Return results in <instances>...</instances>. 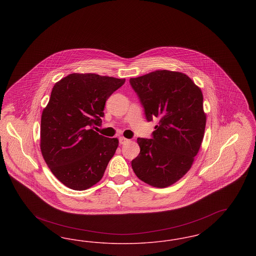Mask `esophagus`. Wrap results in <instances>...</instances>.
Wrapping results in <instances>:
<instances>
[{
	"instance_id": "1",
	"label": "esophagus",
	"mask_w": 256,
	"mask_h": 256,
	"mask_svg": "<svg viewBox=\"0 0 256 256\" xmlns=\"http://www.w3.org/2000/svg\"><path fill=\"white\" fill-rule=\"evenodd\" d=\"M128 141H130V140L126 139V138H124V137H120V138H119V142H120L121 145H124V144L128 143Z\"/></svg>"
}]
</instances>
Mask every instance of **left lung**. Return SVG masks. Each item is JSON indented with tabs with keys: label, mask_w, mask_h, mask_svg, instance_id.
Wrapping results in <instances>:
<instances>
[{
	"label": "left lung",
	"mask_w": 256,
	"mask_h": 256,
	"mask_svg": "<svg viewBox=\"0 0 256 256\" xmlns=\"http://www.w3.org/2000/svg\"><path fill=\"white\" fill-rule=\"evenodd\" d=\"M146 119H159L152 138H138L140 154L132 161L139 180L165 188L190 170L206 130L200 87L185 74L158 70L130 80Z\"/></svg>",
	"instance_id": "left-lung-1"
}]
</instances>
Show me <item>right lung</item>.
Wrapping results in <instances>:
<instances>
[{
	"instance_id": "right-lung-1",
	"label": "right lung",
	"mask_w": 256,
	"mask_h": 256,
	"mask_svg": "<svg viewBox=\"0 0 256 256\" xmlns=\"http://www.w3.org/2000/svg\"><path fill=\"white\" fill-rule=\"evenodd\" d=\"M96 74H70L58 82L43 110L40 148L54 176L82 191L98 182L119 141L93 130L102 124L106 102L124 84Z\"/></svg>"
}]
</instances>
